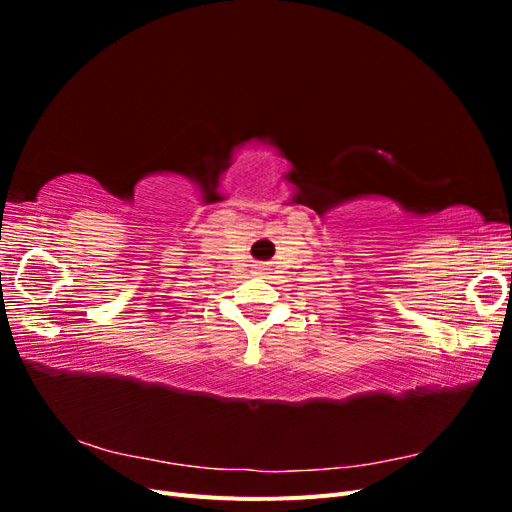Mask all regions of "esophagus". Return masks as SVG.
I'll list each match as a JSON object with an SVG mask.
<instances>
[{"mask_svg": "<svg viewBox=\"0 0 512 512\" xmlns=\"http://www.w3.org/2000/svg\"><path fill=\"white\" fill-rule=\"evenodd\" d=\"M267 273H269V267H267V265H254V275L265 277Z\"/></svg>", "mask_w": 512, "mask_h": 512, "instance_id": "esophagus-1", "label": "esophagus"}]
</instances>
